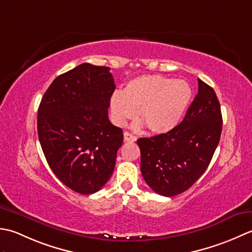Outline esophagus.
Wrapping results in <instances>:
<instances>
[{"label":"esophagus","mask_w":252,"mask_h":252,"mask_svg":"<svg viewBox=\"0 0 252 252\" xmlns=\"http://www.w3.org/2000/svg\"><path fill=\"white\" fill-rule=\"evenodd\" d=\"M124 140L127 141V142H133V141L137 140V138H136V136H133L132 133L125 131L124 132Z\"/></svg>","instance_id":"1"}]
</instances>
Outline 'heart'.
Masks as SVG:
<instances>
[{
  "mask_svg": "<svg viewBox=\"0 0 252 252\" xmlns=\"http://www.w3.org/2000/svg\"><path fill=\"white\" fill-rule=\"evenodd\" d=\"M191 99V89L185 80L146 75L128 81L124 90L113 94L110 100L112 119L123 125L136 115L148 129L156 133L172 130Z\"/></svg>",
  "mask_w": 252,
  "mask_h": 252,
  "instance_id": "heart-1",
  "label": "heart"
}]
</instances>
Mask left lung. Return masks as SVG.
<instances>
[{
    "label": "left lung",
    "mask_w": 252,
    "mask_h": 252,
    "mask_svg": "<svg viewBox=\"0 0 252 252\" xmlns=\"http://www.w3.org/2000/svg\"><path fill=\"white\" fill-rule=\"evenodd\" d=\"M198 94L181 124L165 133L139 138L140 169L153 191L173 197L186 191L208 168L222 132L215 91L198 79Z\"/></svg>",
    "instance_id": "left-lung-1"
}]
</instances>
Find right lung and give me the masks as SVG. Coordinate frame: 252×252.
<instances>
[{"label": "right lung", "instance_id": "obj_1", "mask_svg": "<svg viewBox=\"0 0 252 252\" xmlns=\"http://www.w3.org/2000/svg\"><path fill=\"white\" fill-rule=\"evenodd\" d=\"M114 90L109 67L84 63L56 77L39 105L38 136L49 166L81 194L104 186L123 145V130L107 116Z\"/></svg>", "mask_w": 252, "mask_h": 252}]
</instances>
